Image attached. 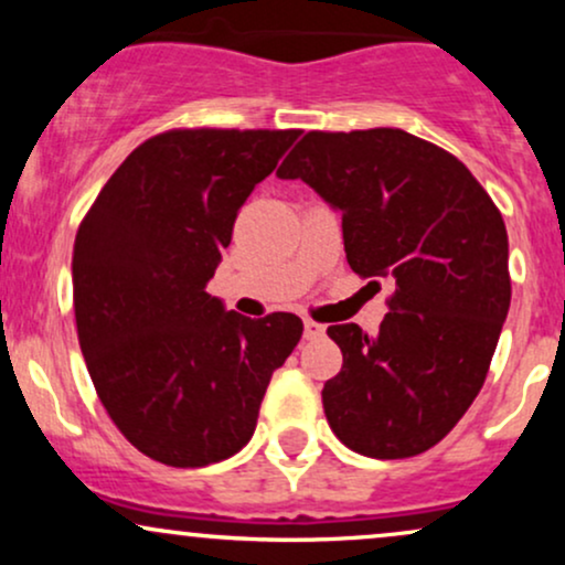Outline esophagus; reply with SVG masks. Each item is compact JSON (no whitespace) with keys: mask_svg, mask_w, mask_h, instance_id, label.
Returning <instances> with one entry per match:
<instances>
[{"mask_svg":"<svg viewBox=\"0 0 565 565\" xmlns=\"http://www.w3.org/2000/svg\"><path fill=\"white\" fill-rule=\"evenodd\" d=\"M323 332H327V327H321V323L305 321V327H302L305 340H319V337H323Z\"/></svg>","mask_w":565,"mask_h":565,"instance_id":"obj_1","label":"esophagus"}]
</instances>
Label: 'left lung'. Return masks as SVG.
<instances>
[{
  "label": "left lung",
  "instance_id": "obj_1",
  "mask_svg": "<svg viewBox=\"0 0 565 565\" xmlns=\"http://www.w3.org/2000/svg\"><path fill=\"white\" fill-rule=\"evenodd\" d=\"M342 215L348 265L395 284L377 334L337 323L323 385L348 449L404 459L436 446L483 387L510 310L508 231L468 167L404 129L308 132L278 167Z\"/></svg>",
  "mask_w": 565,
  "mask_h": 565
}]
</instances>
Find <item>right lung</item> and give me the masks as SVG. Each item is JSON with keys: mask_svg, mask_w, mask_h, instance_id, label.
Listing matches in <instances>:
<instances>
[{"mask_svg": "<svg viewBox=\"0 0 565 565\" xmlns=\"http://www.w3.org/2000/svg\"><path fill=\"white\" fill-rule=\"evenodd\" d=\"M297 129H172L135 148L74 244V313L97 398L135 449L204 468L249 444L295 313L246 319L206 291L238 210Z\"/></svg>", "mask_w": 565, "mask_h": 565, "instance_id": "add662e5", "label": "right lung"}]
</instances>
